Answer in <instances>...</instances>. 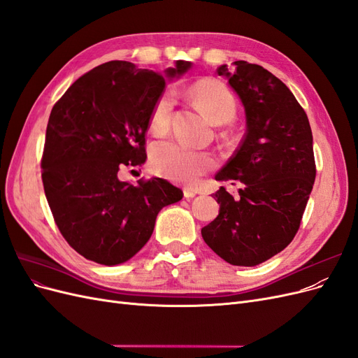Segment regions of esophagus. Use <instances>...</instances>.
<instances>
[{"label":"esophagus","instance_id":"1","mask_svg":"<svg viewBox=\"0 0 358 358\" xmlns=\"http://www.w3.org/2000/svg\"><path fill=\"white\" fill-rule=\"evenodd\" d=\"M183 196H185V199H192L197 196V191L192 188H183Z\"/></svg>","mask_w":358,"mask_h":358}]
</instances>
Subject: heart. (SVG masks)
Listing matches in <instances>:
<instances>
[{
    "label": "heart",
    "instance_id": "obj_1",
    "mask_svg": "<svg viewBox=\"0 0 358 358\" xmlns=\"http://www.w3.org/2000/svg\"><path fill=\"white\" fill-rule=\"evenodd\" d=\"M192 101L201 113L215 125L230 122L236 115V100L230 90L218 80L203 79L192 85L189 91ZM175 95L171 91H164L155 101L149 117L150 131L157 136L166 134L170 127ZM150 166L158 175L183 183H192L212 166V158L182 146L175 142H159L150 150Z\"/></svg>",
    "mask_w": 358,
    "mask_h": 358
}]
</instances>
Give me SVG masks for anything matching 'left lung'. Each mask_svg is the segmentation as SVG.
Returning a JSON list of instances; mask_svg holds the SVG:
<instances>
[{
  "label": "left lung",
  "mask_w": 358,
  "mask_h": 358,
  "mask_svg": "<svg viewBox=\"0 0 358 358\" xmlns=\"http://www.w3.org/2000/svg\"><path fill=\"white\" fill-rule=\"evenodd\" d=\"M216 73L241 99L246 133L215 175L239 183V199L221 187L215 194L220 213L201 236L227 263L252 267L294 239L315 180L313 138L305 110L276 76L246 61Z\"/></svg>",
  "instance_id": "1"
}]
</instances>
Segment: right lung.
I'll return each mask as SVG.
<instances>
[{
  "label": "right lung",
  "mask_w": 358,
  "mask_h": 358,
  "mask_svg": "<svg viewBox=\"0 0 358 358\" xmlns=\"http://www.w3.org/2000/svg\"><path fill=\"white\" fill-rule=\"evenodd\" d=\"M192 64L162 73L110 61L76 80L49 116L41 179L61 234L86 259L128 262L152 236L158 212L183 192L161 178L119 179V170L145 164L149 117L166 82Z\"/></svg>",
  "instance_id": "right-lung-1"
}]
</instances>
